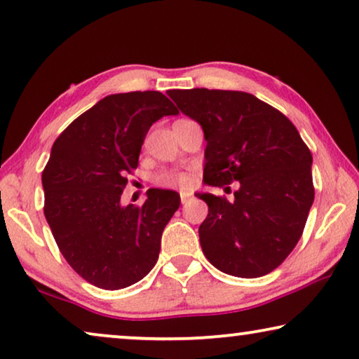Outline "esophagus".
<instances>
[{
    "label": "esophagus",
    "mask_w": 359,
    "mask_h": 359,
    "mask_svg": "<svg viewBox=\"0 0 359 359\" xmlns=\"http://www.w3.org/2000/svg\"><path fill=\"white\" fill-rule=\"evenodd\" d=\"M189 198H190L189 191H180V201H182V203H187V201H189Z\"/></svg>",
    "instance_id": "esophagus-1"
}]
</instances>
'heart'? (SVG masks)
<instances>
[{
  "mask_svg": "<svg viewBox=\"0 0 359 359\" xmlns=\"http://www.w3.org/2000/svg\"><path fill=\"white\" fill-rule=\"evenodd\" d=\"M189 174L180 172V170H164L156 177V184L161 187H172V189H187L190 185Z\"/></svg>",
  "mask_w": 359,
  "mask_h": 359,
  "instance_id": "obj_1",
  "label": "heart"
}]
</instances>
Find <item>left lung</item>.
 <instances>
[{
	"label": "left lung",
	"mask_w": 359,
	"mask_h": 359,
	"mask_svg": "<svg viewBox=\"0 0 359 359\" xmlns=\"http://www.w3.org/2000/svg\"><path fill=\"white\" fill-rule=\"evenodd\" d=\"M168 94L203 128V180L239 185L232 201L195 194L208 205L198 228L205 257L239 278L270 273L301 239L314 201L309 148L280 110L249 93L196 88Z\"/></svg>",
	"instance_id": "left-lung-1"
}]
</instances>
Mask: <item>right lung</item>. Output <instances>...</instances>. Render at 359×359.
Returning <instances> with one entry per match:
<instances>
[{
    "instance_id": "1",
    "label": "right lung",
    "mask_w": 359,
    "mask_h": 359,
    "mask_svg": "<svg viewBox=\"0 0 359 359\" xmlns=\"http://www.w3.org/2000/svg\"><path fill=\"white\" fill-rule=\"evenodd\" d=\"M177 114L159 90L110 94L53 143L42 172L43 213L60 252L90 285L122 290L158 262L180 195L149 189L143 206H123L120 198L151 125Z\"/></svg>"
}]
</instances>
